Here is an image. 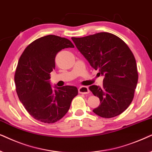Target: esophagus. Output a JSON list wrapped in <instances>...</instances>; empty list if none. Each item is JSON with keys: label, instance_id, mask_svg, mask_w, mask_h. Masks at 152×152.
<instances>
[{"label": "esophagus", "instance_id": "34e87169", "mask_svg": "<svg viewBox=\"0 0 152 152\" xmlns=\"http://www.w3.org/2000/svg\"><path fill=\"white\" fill-rule=\"evenodd\" d=\"M78 92H79L80 94H88V93L90 92V90H89L88 87L81 86V87H80L79 88H78Z\"/></svg>", "mask_w": 152, "mask_h": 152}]
</instances>
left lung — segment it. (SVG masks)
Returning a JSON list of instances; mask_svg holds the SVG:
<instances>
[{"instance_id":"1","label":"left lung","mask_w":152,"mask_h":152,"mask_svg":"<svg viewBox=\"0 0 152 152\" xmlns=\"http://www.w3.org/2000/svg\"><path fill=\"white\" fill-rule=\"evenodd\" d=\"M72 39L90 65L104 76L102 88H89L100 99L93 112L104 118L120 115L132 102L138 80L132 51L122 39L109 32Z\"/></svg>"}]
</instances>
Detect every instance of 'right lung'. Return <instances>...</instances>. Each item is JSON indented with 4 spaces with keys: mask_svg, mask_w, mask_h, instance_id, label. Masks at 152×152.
<instances>
[{
    "mask_svg": "<svg viewBox=\"0 0 152 152\" xmlns=\"http://www.w3.org/2000/svg\"><path fill=\"white\" fill-rule=\"evenodd\" d=\"M74 47L66 38L46 35L30 43L19 58L15 74L16 91L26 110L39 122L52 124L60 120L78 94L76 87H56L53 91L49 83L58 53Z\"/></svg>",
    "mask_w": 152,
    "mask_h": 152,
    "instance_id": "add662e5",
    "label": "right lung"
}]
</instances>
